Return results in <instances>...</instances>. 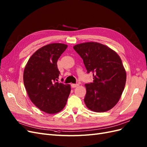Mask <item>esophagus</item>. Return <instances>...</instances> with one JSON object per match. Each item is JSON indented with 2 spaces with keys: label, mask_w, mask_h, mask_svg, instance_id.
I'll list each match as a JSON object with an SVG mask.
<instances>
[{
  "label": "esophagus",
  "mask_w": 147,
  "mask_h": 147,
  "mask_svg": "<svg viewBox=\"0 0 147 147\" xmlns=\"http://www.w3.org/2000/svg\"><path fill=\"white\" fill-rule=\"evenodd\" d=\"M78 86H79L78 84H71V86H72V88H76Z\"/></svg>",
  "instance_id": "esophagus-1"
}]
</instances>
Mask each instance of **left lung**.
I'll use <instances>...</instances> for the list:
<instances>
[{
	"label": "left lung",
	"mask_w": 147,
	"mask_h": 147,
	"mask_svg": "<svg viewBox=\"0 0 147 147\" xmlns=\"http://www.w3.org/2000/svg\"><path fill=\"white\" fill-rule=\"evenodd\" d=\"M74 49L83 59L93 83L86 84L84 101L95 112L112 109L121 97L126 81V72L119 56L112 49L97 42L77 44Z\"/></svg>",
	"instance_id": "8db88e82"
}]
</instances>
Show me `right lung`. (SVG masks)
<instances>
[{
    "instance_id": "1",
    "label": "right lung",
    "mask_w": 147,
    "mask_h": 147,
    "mask_svg": "<svg viewBox=\"0 0 147 147\" xmlns=\"http://www.w3.org/2000/svg\"><path fill=\"white\" fill-rule=\"evenodd\" d=\"M67 48L65 44L50 43L30 56L23 73L26 90L32 103L48 114L57 113L66 105L70 85L59 83L57 62Z\"/></svg>"
}]
</instances>
